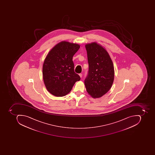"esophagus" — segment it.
Here are the masks:
<instances>
[{
  "instance_id": "34e87169",
  "label": "esophagus",
  "mask_w": 155,
  "mask_h": 155,
  "mask_svg": "<svg viewBox=\"0 0 155 155\" xmlns=\"http://www.w3.org/2000/svg\"><path fill=\"white\" fill-rule=\"evenodd\" d=\"M79 76H80V77H81H81H82V74H79Z\"/></svg>"
}]
</instances>
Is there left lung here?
Returning a JSON list of instances; mask_svg holds the SVG:
<instances>
[{
  "instance_id": "left-lung-1",
  "label": "left lung",
  "mask_w": 155,
  "mask_h": 155,
  "mask_svg": "<svg viewBox=\"0 0 155 155\" xmlns=\"http://www.w3.org/2000/svg\"><path fill=\"white\" fill-rule=\"evenodd\" d=\"M87 52L89 69L84 81L89 95L100 98L107 93L114 80V67L108 52L96 42L85 45Z\"/></svg>"
}]
</instances>
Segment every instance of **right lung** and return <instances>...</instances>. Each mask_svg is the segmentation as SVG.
<instances>
[{"label": "right lung", "instance_id": "add662e5", "mask_svg": "<svg viewBox=\"0 0 155 155\" xmlns=\"http://www.w3.org/2000/svg\"><path fill=\"white\" fill-rule=\"evenodd\" d=\"M80 48L78 44L62 41L48 53L43 65V79L47 90L53 95L65 96L81 80L74 71L73 61V56Z\"/></svg>", "mask_w": 155, "mask_h": 155}]
</instances>
